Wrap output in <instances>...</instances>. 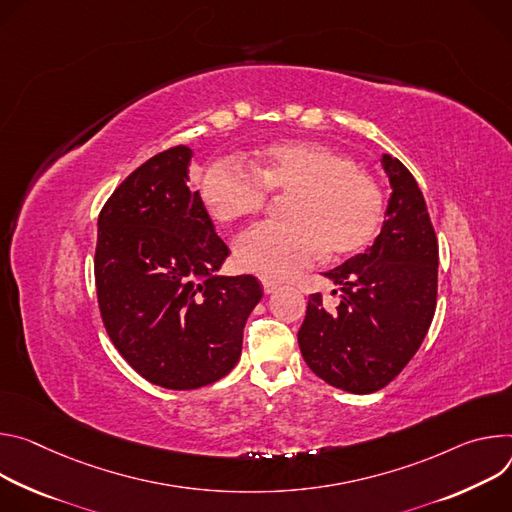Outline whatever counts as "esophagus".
Masks as SVG:
<instances>
[{"instance_id": "esophagus-1", "label": "esophagus", "mask_w": 512, "mask_h": 512, "mask_svg": "<svg viewBox=\"0 0 512 512\" xmlns=\"http://www.w3.org/2000/svg\"><path fill=\"white\" fill-rule=\"evenodd\" d=\"M262 287H264V293H266V295H270V293H274V291L278 289L276 282H270V280H262Z\"/></svg>"}]
</instances>
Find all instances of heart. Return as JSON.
<instances>
[{"label":"heart","mask_w":512,"mask_h":512,"mask_svg":"<svg viewBox=\"0 0 512 512\" xmlns=\"http://www.w3.org/2000/svg\"><path fill=\"white\" fill-rule=\"evenodd\" d=\"M266 191L287 197L289 223L258 225L236 240L242 270L280 280L311 266L325 250L350 256L376 236L384 215L378 183L356 162L317 142H274L256 150L250 170L232 158L211 162L199 183L201 201L221 225L256 215Z\"/></svg>","instance_id":"b5f03b06"}]
</instances>
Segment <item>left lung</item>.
Listing matches in <instances>:
<instances>
[{"label": "left lung", "instance_id": "1", "mask_svg": "<svg viewBox=\"0 0 512 512\" xmlns=\"http://www.w3.org/2000/svg\"><path fill=\"white\" fill-rule=\"evenodd\" d=\"M380 162L390 185L382 230L362 254L323 272L342 301L329 313L321 293L311 295L297 333L307 366L354 394L380 390L409 364L437 303L439 248L425 197L399 158Z\"/></svg>", "mask_w": 512, "mask_h": 512}]
</instances>
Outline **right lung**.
<instances>
[{"instance_id": "1", "label": "right lung", "mask_w": 512, "mask_h": 512, "mask_svg": "<svg viewBox=\"0 0 512 512\" xmlns=\"http://www.w3.org/2000/svg\"><path fill=\"white\" fill-rule=\"evenodd\" d=\"M189 146L168 148L113 191L97 219L95 287L107 335L148 382L193 390L230 374L262 299L250 276H223L230 250L189 187Z\"/></svg>"}]
</instances>
